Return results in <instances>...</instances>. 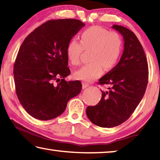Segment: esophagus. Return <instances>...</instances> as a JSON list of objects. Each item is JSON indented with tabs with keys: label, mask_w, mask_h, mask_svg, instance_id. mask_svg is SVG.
<instances>
[{
	"label": "esophagus",
	"mask_w": 160,
	"mask_h": 160,
	"mask_svg": "<svg viewBox=\"0 0 160 160\" xmlns=\"http://www.w3.org/2000/svg\"><path fill=\"white\" fill-rule=\"evenodd\" d=\"M88 86H89V85H88V83H85V82H82V88H83V89H84V88H87Z\"/></svg>",
	"instance_id": "34e87169"
}]
</instances>
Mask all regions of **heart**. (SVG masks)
Returning <instances> with one entry per match:
<instances>
[{"label":"heart","instance_id":"b5f03b06","mask_svg":"<svg viewBox=\"0 0 160 160\" xmlns=\"http://www.w3.org/2000/svg\"><path fill=\"white\" fill-rule=\"evenodd\" d=\"M123 48L121 36L117 32L109 31L102 26L89 27L79 35V43L68 41L66 56L71 64L77 65L83 52L89 51L87 64L74 72V78L82 81H92L102 75L103 68L111 70L119 60Z\"/></svg>","mask_w":160,"mask_h":160}]
</instances>
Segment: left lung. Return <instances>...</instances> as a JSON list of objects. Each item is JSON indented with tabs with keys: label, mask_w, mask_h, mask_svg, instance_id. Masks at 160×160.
<instances>
[{
	"label": "left lung",
	"mask_w": 160,
	"mask_h": 160,
	"mask_svg": "<svg viewBox=\"0 0 160 160\" xmlns=\"http://www.w3.org/2000/svg\"><path fill=\"white\" fill-rule=\"evenodd\" d=\"M124 41L119 62L99 78V84L108 85L102 91V99L88 106L87 115L93 124L105 128L117 127L127 121L145 93L148 83V63L142 44L136 35L124 26L113 25Z\"/></svg>",
	"instance_id": "obj_1"
}]
</instances>
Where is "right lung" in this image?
I'll return each instance as SVG.
<instances>
[{"label":"right lung","instance_id":"obj_1","mask_svg":"<svg viewBox=\"0 0 160 160\" xmlns=\"http://www.w3.org/2000/svg\"><path fill=\"white\" fill-rule=\"evenodd\" d=\"M84 26L77 19L50 20L34 29L22 43L13 66L16 94L36 119L46 121L60 116L68 101L82 91L80 81L64 79L71 73L66 48Z\"/></svg>","mask_w":160,"mask_h":160}]
</instances>
